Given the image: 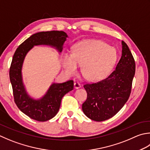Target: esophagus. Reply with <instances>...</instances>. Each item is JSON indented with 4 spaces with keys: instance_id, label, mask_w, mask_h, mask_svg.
Returning a JSON list of instances; mask_svg holds the SVG:
<instances>
[{
    "instance_id": "34e87169",
    "label": "esophagus",
    "mask_w": 150,
    "mask_h": 150,
    "mask_svg": "<svg viewBox=\"0 0 150 150\" xmlns=\"http://www.w3.org/2000/svg\"><path fill=\"white\" fill-rule=\"evenodd\" d=\"M74 87H75V88L77 89V88H79L81 87V85L80 83H79V82H75Z\"/></svg>"
}]
</instances>
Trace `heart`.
Segmentation results:
<instances>
[{
    "mask_svg": "<svg viewBox=\"0 0 150 150\" xmlns=\"http://www.w3.org/2000/svg\"><path fill=\"white\" fill-rule=\"evenodd\" d=\"M117 60L115 48L99 40H86L72 47V53L64 52L62 64L66 73L75 75L79 66L85 78L92 81L104 79L112 71Z\"/></svg>",
    "mask_w": 150,
    "mask_h": 150,
    "instance_id": "heart-1",
    "label": "heart"
}]
</instances>
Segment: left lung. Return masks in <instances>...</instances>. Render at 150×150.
<instances>
[{
    "mask_svg": "<svg viewBox=\"0 0 150 150\" xmlns=\"http://www.w3.org/2000/svg\"><path fill=\"white\" fill-rule=\"evenodd\" d=\"M122 57L116 69L106 79L85 84L87 99L82 109L88 118L102 122L118 113L128 100L135 73V62L128 46L122 42Z\"/></svg>",
    "mask_w": 150,
    "mask_h": 150,
    "instance_id": "left-lung-1",
    "label": "left lung"
}]
</instances>
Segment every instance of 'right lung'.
Instances as JSON below:
<instances>
[{
	"label": "right lung",
	"mask_w": 150,
	"mask_h": 150,
	"mask_svg": "<svg viewBox=\"0 0 150 150\" xmlns=\"http://www.w3.org/2000/svg\"><path fill=\"white\" fill-rule=\"evenodd\" d=\"M66 38L67 35L64 31L38 32L21 44L13 54L10 79L14 101L21 112L37 121H47L57 115L64 96L73 89V81L52 84L45 94L36 100L28 95L23 84L21 73L23 62L28 52L35 45H50L61 52Z\"/></svg>",
	"instance_id": "right-lung-1"
}]
</instances>
